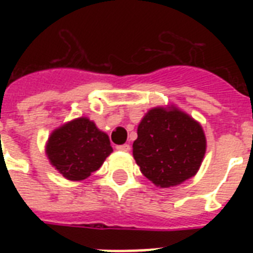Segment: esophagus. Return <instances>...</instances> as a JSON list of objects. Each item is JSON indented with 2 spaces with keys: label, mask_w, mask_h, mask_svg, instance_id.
Masks as SVG:
<instances>
[{
  "label": "esophagus",
  "mask_w": 253,
  "mask_h": 253,
  "mask_svg": "<svg viewBox=\"0 0 253 253\" xmlns=\"http://www.w3.org/2000/svg\"><path fill=\"white\" fill-rule=\"evenodd\" d=\"M117 150L123 151V152H128L130 151V146L128 144H121V146H117Z\"/></svg>",
  "instance_id": "1"
}]
</instances>
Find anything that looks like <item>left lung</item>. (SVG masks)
Masks as SVG:
<instances>
[{
  "instance_id": "obj_1",
  "label": "left lung",
  "mask_w": 253,
  "mask_h": 253,
  "mask_svg": "<svg viewBox=\"0 0 253 253\" xmlns=\"http://www.w3.org/2000/svg\"><path fill=\"white\" fill-rule=\"evenodd\" d=\"M206 151L198 122L178 109L155 107L138 126L132 155L140 172L156 186L169 188L193 177Z\"/></svg>"
}]
</instances>
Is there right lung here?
I'll return each instance as SVG.
<instances>
[{
	"label": "right lung",
	"instance_id": "obj_1",
	"mask_svg": "<svg viewBox=\"0 0 253 253\" xmlns=\"http://www.w3.org/2000/svg\"><path fill=\"white\" fill-rule=\"evenodd\" d=\"M49 162L68 180H85L113 152L110 140L87 118H77L51 134L45 147Z\"/></svg>",
	"mask_w": 253,
	"mask_h": 253
}]
</instances>
